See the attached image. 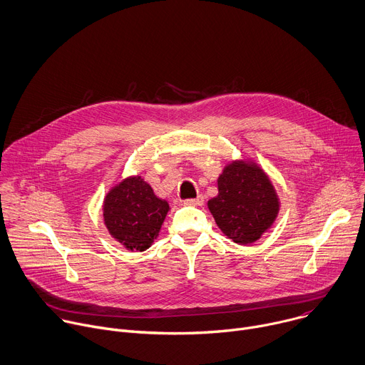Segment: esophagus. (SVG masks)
<instances>
[{"label":"esophagus","mask_w":365,"mask_h":365,"mask_svg":"<svg viewBox=\"0 0 365 365\" xmlns=\"http://www.w3.org/2000/svg\"><path fill=\"white\" fill-rule=\"evenodd\" d=\"M183 203L187 205V206H200V205H203V196L199 195L195 199H186Z\"/></svg>","instance_id":"esophagus-1"}]
</instances>
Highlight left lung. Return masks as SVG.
<instances>
[{"label":"left lung","instance_id":"obj_1","mask_svg":"<svg viewBox=\"0 0 365 365\" xmlns=\"http://www.w3.org/2000/svg\"><path fill=\"white\" fill-rule=\"evenodd\" d=\"M217 189L207 207L220 230L236 244H252L274 223L279 210L278 196L257 165L235 162L226 166Z\"/></svg>","mask_w":365,"mask_h":365}]
</instances>
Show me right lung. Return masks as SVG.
<instances>
[{
    "instance_id": "obj_1",
    "label": "right lung",
    "mask_w": 365,
    "mask_h": 365,
    "mask_svg": "<svg viewBox=\"0 0 365 365\" xmlns=\"http://www.w3.org/2000/svg\"><path fill=\"white\" fill-rule=\"evenodd\" d=\"M104 223L128 250L145 251L159 235L169 205L159 199L140 176L129 178L113 187L103 206Z\"/></svg>"
}]
</instances>
